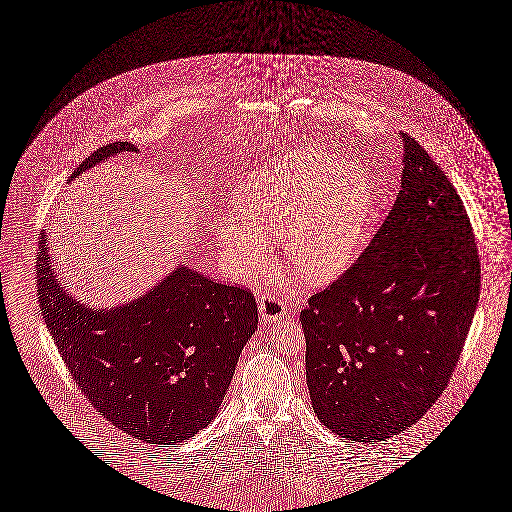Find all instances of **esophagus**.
Segmentation results:
<instances>
[{"label": "esophagus", "mask_w": 512, "mask_h": 512, "mask_svg": "<svg viewBox=\"0 0 512 512\" xmlns=\"http://www.w3.org/2000/svg\"><path fill=\"white\" fill-rule=\"evenodd\" d=\"M259 312H261V318H263L265 323H276V321H280L285 316L287 306L276 295L265 293L259 299Z\"/></svg>", "instance_id": "1"}]
</instances>
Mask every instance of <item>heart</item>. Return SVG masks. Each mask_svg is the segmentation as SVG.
Wrapping results in <instances>:
<instances>
[{
	"instance_id": "1",
	"label": "heart",
	"mask_w": 512,
	"mask_h": 512,
	"mask_svg": "<svg viewBox=\"0 0 512 512\" xmlns=\"http://www.w3.org/2000/svg\"><path fill=\"white\" fill-rule=\"evenodd\" d=\"M367 174L329 147L308 145L268 160L236 191L238 212L215 217V240L234 268L253 276L270 265V236L304 282L327 283L350 263L371 213Z\"/></svg>"
}]
</instances>
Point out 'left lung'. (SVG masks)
Listing matches in <instances>:
<instances>
[{"label": "left lung", "mask_w": 512, "mask_h": 512, "mask_svg": "<svg viewBox=\"0 0 512 512\" xmlns=\"http://www.w3.org/2000/svg\"><path fill=\"white\" fill-rule=\"evenodd\" d=\"M384 225L352 268L300 312L314 412L333 433L386 441L441 397L480 297L463 202L420 143Z\"/></svg>", "instance_id": "8db88e82"}]
</instances>
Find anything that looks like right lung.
Masks as SVG:
<instances>
[{"label":"right lung","instance_id":"add662e5","mask_svg":"<svg viewBox=\"0 0 512 512\" xmlns=\"http://www.w3.org/2000/svg\"><path fill=\"white\" fill-rule=\"evenodd\" d=\"M126 151L138 149L109 143L73 177ZM37 278L54 344L104 418L151 444L187 441L212 422L259 323L249 291L179 265L141 297L92 308L56 280L47 234L39 240Z\"/></svg>","mask_w":512,"mask_h":512}]
</instances>
